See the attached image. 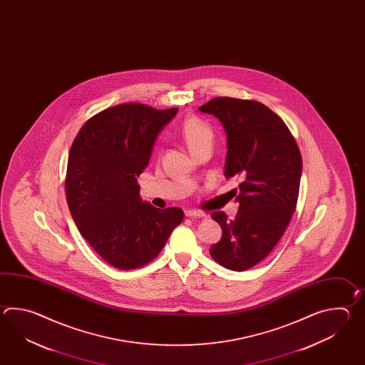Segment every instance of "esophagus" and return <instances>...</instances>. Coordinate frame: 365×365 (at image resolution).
Instances as JSON below:
<instances>
[{
	"mask_svg": "<svg viewBox=\"0 0 365 365\" xmlns=\"http://www.w3.org/2000/svg\"><path fill=\"white\" fill-rule=\"evenodd\" d=\"M185 217H206V214L198 210H186Z\"/></svg>",
	"mask_w": 365,
	"mask_h": 365,
	"instance_id": "34e87169",
	"label": "esophagus"
}]
</instances>
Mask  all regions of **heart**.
<instances>
[{
  "label": "heart",
  "instance_id": "obj_1",
  "mask_svg": "<svg viewBox=\"0 0 365 365\" xmlns=\"http://www.w3.org/2000/svg\"><path fill=\"white\" fill-rule=\"evenodd\" d=\"M180 137L187 150L194 155L201 148L212 145L214 130L201 118L187 117L180 128Z\"/></svg>",
  "mask_w": 365,
  "mask_h": 365
}]
</instances>
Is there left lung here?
Listing matches in <instances>:
<instances>
[{"label": "left lung", "mask_w": 365, "mask_h": 365, "mask_svg": "<svg viewBox=\"0 0 365 365\" xmlns=\"http://www.w3.org/2000/svg\"><path fill=\"white\" fill-rule=\"evenodd\" d=\"M200 110L225 126V179H240L233 189L239 202L235 219L223 211L211 215L223 235L210 255L225 269L244 272L267 257L286 231L299 198L303 159L287 125L259 101L214 98Z\"/></svg>", "instance_id": "8db88e82"}]
</instances>
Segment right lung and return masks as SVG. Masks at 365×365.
<instances>
[{
  "instance_id": "add662e5",
  "label": "right lung",
  "mask_w": 365,
  "mask_h": 365,
  "mask_svg": "<svg viewBox=\"0 0 365 365\" xmlns=\"http://www.w3.org/2000/svg\"><path fill=\"white\" fill-rule=\"evenodd\" d=\"M178 110L140 103L109 107L86 121L70 148V214L91 248L120 270L151 262L184 219L179 207L155 209L142 201L137 181L158 134Z\"/></svg>"
}]
</instances>
